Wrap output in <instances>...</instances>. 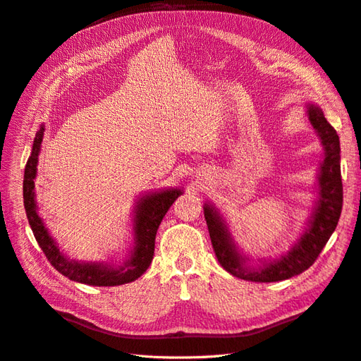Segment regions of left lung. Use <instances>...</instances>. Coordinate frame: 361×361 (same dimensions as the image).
<instances>
[{"label":"left lung","instance_id":"obj_1","mask_svg":"<svg viewBox=\"0 0 361 361\" xmlns=\"http://www.w3.org/2000/svg\"><path fill=\"white\" fill-rule=\"evenodd\" d=\"M305 114L319 137L324 159L318 171V191L313 212L304 232L290 250L276 259H250L235 244L223 215L211 203H204V220L220 265L232 276L257 283L288 280L310 268L319 256L338 223L343 203L341 178V141L334 128L326 122L319 105L307 104Z\"/></svg>","mask_w":361,"mask_h":361}]
</instances>
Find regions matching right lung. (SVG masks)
I'll return each mask as SVG.
<instances>
[{
    "instance_id": "obj_1",
    "label": "right lung",
    "mask_w": 361,
    "mask_h": 361,
    "mask_svg": "<svg viewBox=\"0 0 361 361\" xmlns=\"http://www.w3.org/2000/svg\"><path fill=\"white\" fill-rule=\"evenodd\" d=\"M43 133H45V125L40 126L35 141H32L31 155L27 161L24 173V207L31 231L35 233L36 241L43 250V253H45L51 265L60 274L66 276L73 281L84 283V285L118 286L137 280L141 274H145L152 264L158 227L174 200L180 194H183V188L152 191L140 195L135 200L133 211L134 243L123 264H114V262H81L71 259L60 250L56 239L51 236L45 223H43L37 212L35 179L37 176V162Z\"/></svg>"
}]
</instances>
